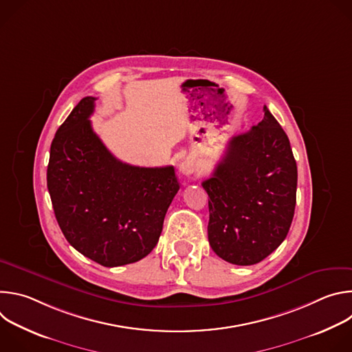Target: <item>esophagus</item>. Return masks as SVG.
I'll list each match as a JSON object with an SVG mask.
<instances>
[{
  "mask_svg": "<svg viewBox=\"0 0 352 352\" xmlns=\"http://www.w3.org/2000/svg\"><path fill=\"white\" fill-rule=\"evenodd\" d=\"M179 171L184 174V175H190L195 173V162L192 159H186L181 163L179 166Z\"/></svg>",
  "mask_w": 352,
  "mask_h": 352,
  "instance_id": "esophagus-1",
  "label": "esophagus"
}]
</instances>
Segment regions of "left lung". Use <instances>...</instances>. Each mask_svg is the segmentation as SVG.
<instances>
[{
	"label": "left lung",
	"mask_w": 352,
	"mask_h": 352,
	"mask_svg": "<svg viewBox=\"0 0 352 352\" xmlns=\"http://www.w3.org/2000/svg\"><path fill=\"white\" fill-rule=\"evenodd\" d=\"M263 120L234 136L212 177L208 236L226 262L250 266L285 239L296 204V163L289 140L269 109Z\"/></svg>",
	"instance_id": "8db88e82"
}]
</instances>
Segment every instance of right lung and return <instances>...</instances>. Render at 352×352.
I'll list each match as a JSON object with an SVG mask.
<instances>
[{
	"instance_id": "add662e5",
	"label": "right lung",
	"mask_w": 352,
	"mask_h": 352,
	"mask_svg": "<svg viewBox=\"0 0 352 352\" xmlns=\"http://www.w3.org/2000/svg\"><path fill=\"white\" fill-rule=\"evenodd\" d=\"M94 102L83 97L58 128L47 188L67 241L96 263L117 267L152 252L179 182L173 166L138 167L116 159L91 128Z\"/></svg>"
}]
</instances>
